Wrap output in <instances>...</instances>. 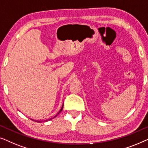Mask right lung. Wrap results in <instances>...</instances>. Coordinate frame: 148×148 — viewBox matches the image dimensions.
<instances>
[{
    "label": "right lung",
    "mask_w": 148,
    "mask_h": 148,
    "mask_svg": "<svg viewBox=\"0 0 148 148\" xmlns=\"http://www.w3.org/2000/svg\"><path fill=\"white\" fill-rule=\"evenodd\" d=\"M62 108H63V104H62V107H61V108H60V110H59V112H58L57 113V114H56L55 115V116L52 117V118H50V119H47V120H46V121H50V120H52V119H53L54 118H55V117H56V116H57V115H58V114H59V113H60V112H61V111L62 110ZM32 121H36V122H37V123H42V121H36V120H34V119H32ZM44 121H43V122H44Z\"/></svg>",
    "instance_id": "obj_1"
}]
</instances>
